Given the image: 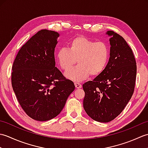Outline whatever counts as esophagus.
<instances>
[{
    "label": "esophagus",
    "instance_id": "1",
    "mask_svg": "<svg viewBox=\"0 0 148 148\" xmlns=\"http://www.w3.org/2000/svg\"><path fill=\"white\" fill-rule=\"evenodd\" d=\"M74 84H75V86H76V88H81L82 87V85H81V84L79 83L75 82Z\"/></svg>",
    "mask_w": 148,
    "mask_h": 148
}]
</instances>
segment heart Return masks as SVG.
I'll use <instances>...</instances> for the list:
<instances>
[{
    "instance_id": "heart-1",
    "label": "heart",
    "mask_w": 148,
    "mask_h": 148,
    "mask_svg": "<svg viewBox=\"0 0 148 148\" xmlns=\"http://www.w3.org/2000/svg\"><path fill=\"white\" fill-rule=\"evenodd\" d=\"M109 50L106 43L77 36L69 43L68 48H62L56 53L58 64L62 70L67 71L76 64L79 65L65 73L72 80L80 81L90 76L101 74L108 65Z\"/></svg>"
}]
</instances>
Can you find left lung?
Segmentation results:
<instances>
[{
	"label": "left lung",
	"instance_id": "1",
	"mask_svg": "<svg viewBox=\"0 0 148 148\" xmlns=\"http://www.w3.org/2000/svg\"><path fill=\"white\" fill-rule=\"evenodd\" d=\"M110 58L105 70L93 81L83 84V108L94 120L107 123L120 114L132 96L137 65L130 47L123 37L108 31Z\"/></svg>",
	"mask_w": 148,
	"mask_h": 148
}]
</instances>
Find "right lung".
<instances>
[{
	"mask_svg": "<svg viewBox=\"0 0 148 148\" xmlns=\"http://www.w3.org/2000/svg\"><path fill=\"white\" fill-rule=\"evenodd\" d=\"M58 33L41 30L22 46L12 67L11 83L26 114L37 121L55 118L75 89L55 67Z\"/></svg>",
	"mask_w": 148,
	"mask_h": 148,
	"instance_id": "obj_1",
	"label": "right lung"
}]
</instances>
